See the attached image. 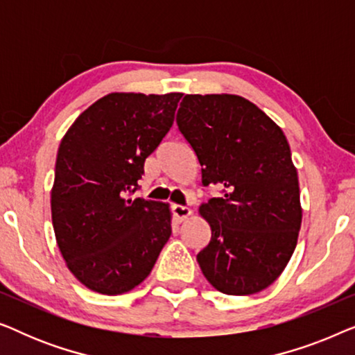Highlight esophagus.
<instances>
[{"label":"esophagus","mask_w":355,"mask_h":355,"mask_svg":"<svg viewBox=\"0 0 355 355\" xmlns=\"http://www.w3.org/2000/svg\"><path fill=\"white\" fill-rule=\"evenodd\" d=\"M191 208L184 207V205H173V215L178 221H184L186 218L191 216Z\"/></svg>","instance_id":"esophagus-1"}]
</instances>
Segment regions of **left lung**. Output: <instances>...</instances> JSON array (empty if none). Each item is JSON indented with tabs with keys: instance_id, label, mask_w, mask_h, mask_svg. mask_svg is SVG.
Masks as SVG:
<instances>
[{
	"instance_id": "1",
	"label": "left lung",
	"mask_w": 355,
	"mask_h": 355,
	"mask_svg": "<svg viewBox=\"0 0 355 355\" xmlns=\"http://www.w3.org/2000/svg\"><path fill=\"white\" fill-rule=\"evenodd\" d=\"M176 121L200 163L203 186L223 187V197L198 208L211 227L210 244L197 255L202 273L223 294L260 293L283 273L302 223L288 139L239 95H186Z\"/></svg>"
}]
</instances>
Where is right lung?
<instances>
[{
	"instance_id": "right-lung-1",
	"label": "right lung",
	"mask_w": 355,
	"mask_h": 355,
	"mask_svg": "<svg viewBox=\"0 0 355 355\" xmlns=\"http://www.w3.org/2000/svg\"><path fill=\"white\" fill-rule=\"evenodd\" d=\"M182 94L114 92L90 105L62 137L51 220L67 268L85 288L129 293L171 236L168 203L130 198L144 163L174 123Z\"/></svg>"
}]
</instances>
